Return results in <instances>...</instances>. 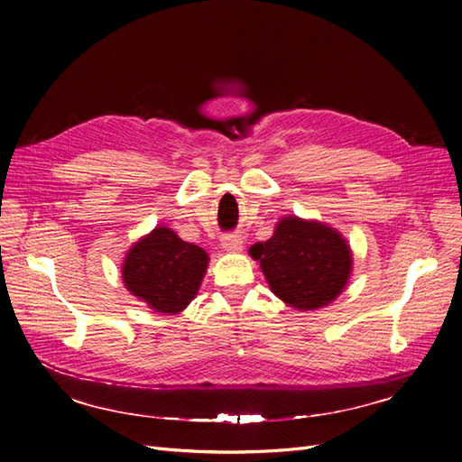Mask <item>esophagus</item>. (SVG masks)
Here are the masks:
<instances>
[{
	"label": "esophagus",
	"mask_w": 462,
	"mask_h": 462,
	"mask_svg": "<svg viewBox=\"0 0 462 462\" xmlns=\"http://www.w3.org/2000/svg\"><path fill=\"white\" fill-rule=\"evenodd\" d=\"M221 245H223V248H226V250H241L243 241H241L239 235L229 233V235H223L221 236Z\"/></svg>",
	"instance_id": "1"
}]
</instances>
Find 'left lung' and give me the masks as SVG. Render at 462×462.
<instances>
[{
	"label": "left lung",
	"mask_w": 462,
	"mask_h": 462,
	"mask_svg": "<svg viewBox=\"0 0 462 462\" xmlns=\"http://www.w3.org/2000/svg\"><path fill=\"white\" fill-rule=\"evenodd\" d=\"M270 289L292 309L314 310L339 295L353 256L343 236L318 221L287 217L272 239L250 248Z\"/></svg>",
	"instance_id": "1"
}]
</instances>
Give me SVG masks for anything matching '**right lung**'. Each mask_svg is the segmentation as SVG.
<instances>
[{"label":"right lung","instance_id":"add662e5","mask_svg":"<svg viewBox=\"0 0 462 462\" xmlns=\"http://www.w3.org/2000/svg\"><path fill=\"white\" fill-rule=\"evenodd\" d=\"M208 268V254L175 231L156 227L125 258L123 282L152 310L177 314L197 295Z\"/></svg>","mask_w":462,"mask_h":462}]
</instances>
